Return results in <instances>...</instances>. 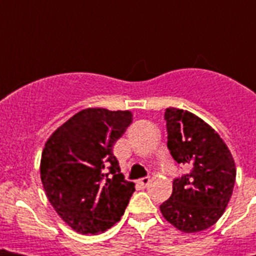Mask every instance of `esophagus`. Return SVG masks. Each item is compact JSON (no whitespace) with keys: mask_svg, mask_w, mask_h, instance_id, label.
<instances>
[{"mask_svg":"<svg viewBox=\"0 0 256 256\" xmlns=\"http://www.w3.org/2000/svg\"><path fill=\"white\" fill-rule=\"evenodd\" d=\"M150 182H151L150 177H144V178H141V180H138V182H137V183H138L140 186L144 187H144H148V184H150Z\"/></svg>","mask_w":256,"mask_h":256,"instance_id":"obj_1","label":"esophagus"}]
</instances>
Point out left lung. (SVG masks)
<instances>
[{
  "label": "left lung",
  "mask_w": 256,
  "mask_h": 256,
  "mask_svg": "<svg viewBox=\"0 0 256 256\" xmlns=\"http://www.w3.org/2000/svg\"><path fill=\"white\" fill-rule=\"evenodd\" d=\"M164 119L170 155L187 172L173 180L172 196L160 212L177 230L200 232L216 223L230 202L234 160L218 133L195 114L169 108Z\"/></svg>",
  "instance_id": "obj_1"
}]
</instances>
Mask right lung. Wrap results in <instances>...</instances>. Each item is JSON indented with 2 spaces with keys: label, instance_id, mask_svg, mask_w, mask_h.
I'll use <instances>...</instances> for the list:
<instances>
[{
  "label": "right lung",
  "instance_id": "1",
  "mask_svg": "<svg viewBox=\"0 0 256 256\" xmlns=\"http://www.w3.org/2000/svg\"><path fill=\"white\" fill-rule=\"evenodd\" d=\"M130 123L128 110L86 108L58 126L44 144L40 180L47 198L78 234L112 227L134 192V183L124 180L112 154Z\"/></svg>",
  "mask_w": 256,
  "mask_h": 256
}]
</instances>
